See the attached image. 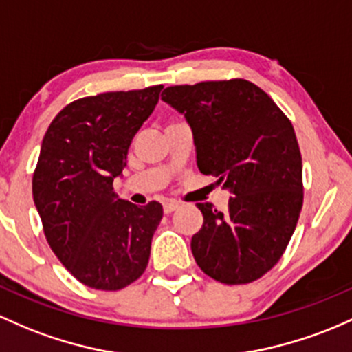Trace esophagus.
<instances>
[{"label":"esophagus","instance_id":"esophagus-1","mask_svg":"<svg viewBox=\"0 0 352 352\" xmlns=\"http://www.w3.org/2000/svg\"><path fill=\"white\" fill-rule=\"evenodd\" d=\"M179 207H180L179 202H167V204H164V212L165 214H172V212L177 210Z\"/></svg>","mask_w":352,"mask_h":352}]
</instances>
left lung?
Returning a JSON list of instances; mask_svg holds the SVG:
<instances>
[{
  "mask_svg": "<svg viewBox=\"0 0 352 352\" xmlns=\"http://www.w3.org/2000/svg\"><path fill=\"white\" fill-rule=\"evenodd\" d=\"M162 100L184 113L197 165L232 197L226 212L197 204V265L222 284H247L283 257L302 208V158L291 120L257 85L242 78L175 85Z\"/></svg>",
  "mask_w": 352,
  "mask_h": 352,
  "instance_id": "left-lung-1",
  "label": "left lung"
}]
</instances>
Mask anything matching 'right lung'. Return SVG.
<instances>
[{"mask_svg":"<svg viewBox=\"0 0 352 352\" xmlns=\"http://www.w3.org/2000/svg\"><path fill=\"white\" fill-rule=\"evenodd\" d=\"M162 85L85 96L50 123L33 173V200L50 247L88 287L118 291L148 264L164 208L118 199L135 133L152 115Z\"/></svg>","mask_w":352,"mask_h":352,"instance_id":"obj_1","label":"right lung"}]
</instances>
